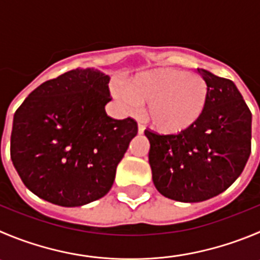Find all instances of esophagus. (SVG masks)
<instances>
[{"instance_id":"34e87169","label":"esophagus","mask_w":260,"mask_h":260,"mask_svg":"<svg viewBox=\"0 0 260 260\" xmlns=\"http://www.w3.org/2000/svg\"><path fill=\"white\" fill-rule=\"evenodd\" d=\"M137 129H138V135H142V133H144V131H145V128H144V125L140 124V123H138Z\"/></svg>"}]
</instances>
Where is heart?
<instances>
[{
    "instance_id": "obj_1",
    "label": "heart",
    "mask_w": 260,
    "mask_h": 260,
    "mask_svg": "<svg viewBox=\"0 0 260 260\" xmlns=\"http://www.w3.org/2000/svg\"><path fill=\"white\" fill-rule=\"evenodd\" d=\"M125 105H147L146 119L155 131L173 135L190 127L207 101V84L199 75L173 68H157L135 75L125 91L115 89Z\"/></svg>"
}]
</instances>
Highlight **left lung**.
<instances>
[{"label": "left lung", "mask_w": 260, "mask_h": 260, "mask_svg": "<svg viewBox=\"0 0 260 260\" xmlns=\"http://www.w3.org/2000/svg\"><path fill=\"white\" fill-rule=\"evenodd\" d=\"M201 115L178 135L145 131L149 163L156 190L181 203L219 195L239 178L251 151V113L236 84L205 69Z\"/></svg>", "instance_id": "obj_1"}]
</instances>
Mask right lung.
Here are the masks:
<instances>
[{"label":"right lung","mask_w":260,"mask_h":260,"mask_svg":"<svg viewBox=\"0 0 260 260\" xmlns=\"http://www.w3.org/2000/svg\"><path fill=\"white\" fill-rule=\"evenodd\" d=\"M110 77L74 69L45 82L14 114L10 154L24 185L60 207H82L110 191L137 123L105 113Z\"/></svg>","instance_id":"add662e5"}]
</instances>
